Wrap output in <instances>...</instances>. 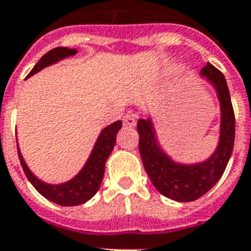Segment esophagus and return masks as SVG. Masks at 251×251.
I'll return each mask as SVG.
<instances>
[{"label": "esophagus", "instance_id": "1", "mask_svg": "<svg viewBox=\"0 0 251 251\" xmlns=\"http://www.w3.org/2000/svg\"><path fill=\"white\" fill-rule=\"evenodd\" d=\"M124 125L126 127H134L136 126V118H134V115L133 114H126L124 115Z\"/></svg>", "mask_w": 251, "mask_h": 251}]
</instances>
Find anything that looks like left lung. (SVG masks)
Instances as JSON below:
<instances>
[{"label":"left lung","instance_id":"left-lung-1","mask_svg":"<svg viewBox=\"0 0 251 251\" xmlns=\"http://www.w3.org/2000/svg\"><path fill=\"white\" fill-rule=\"evenodd\" d=\"M201 76L206 77L215 85L222 108L220 141L215 153L208 160L193 166L174 163L163 153L156 143L152 122L150 120L137 122L138 150L151 182L164 197L180 202L194 201L209 192L223 175L234 150L235 114L226 77L212 64H206L201 69Z\"/></svg>","mask_w":251,"mask_h":251}]
</instances>
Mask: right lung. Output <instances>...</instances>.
Returning a JSON list of instances; mask_svg holds the SVG:
<instances>
[{
    "label": "right lung",
    "mask_w": 251,
    "mask_h": 251,
    "mask_svg": "<svg viewBox=\"0 0 251 251\" xmlns=\"http://www.w3.org/2000/svg\"><path fill=\"white\" fill-rule=\"evenodd\" d=\"M77 51L75 49H66V47L52 49L38 61V64L35 65L34 69L29 72L27 77L32 76L40 69L57 62L59 59L71 57ZM121 127H122L121 121H117L111 125H108L107 127H104L101 130L100 136H99L95 147L92 150V153L89 156L88 162L85 163L83 170L73 179L61 183V185H49V183H45V182L38 179L27 167V164H25L22 153H20L19 145H17L19 159H20L22 167L24 170V174L27 175L28 180L32 183V186L43 197H46L47 200H50L52 202L62 205V206H75V205L84 204L89 199H92L100 187L101 179L104 175V164H106V160L108 159V156H110L114 145H115L117 133Z\"/></svg>",
    "instance_id": "add662e5"
}]
</instances>
